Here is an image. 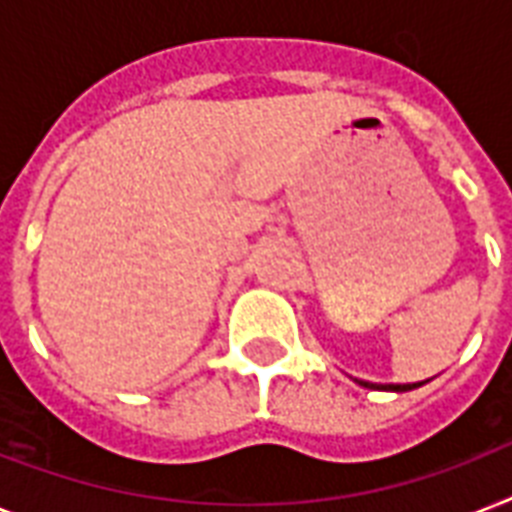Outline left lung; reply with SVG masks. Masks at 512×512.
<instances>
[{"label":"left lung","mask_w":512,"mask_h":512,"mask_svg":"<svg viewBox=\"0 0 512 512\" xmlns=\"http://www.w3.org/2000/svg\"><path fill=\"white\" fill-rule=\"evenodd\" d=\"M364 388H380V390H398V393H404V390H414L420 388L422 382H412V385H374V382H361Z\"/></svg>","instance_id":"1"}]
</instances>
